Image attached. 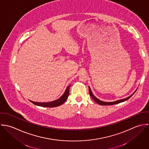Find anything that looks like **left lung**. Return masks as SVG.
Returning <instances> with one entry per match:
<instances>
[{
  "label": "left lung",
  "instance_id": "left-lung-1",
  "mask_svg": "<svg viewBox=\"0 0 149 149\" xmlns=\"http://www.w3.org/2000/svg\"><path fill=\"white\" fill-rule=\"evenodd\" d=\"M88 88H89V93H90V96L91 97V98H93V99L95 102H97L98 104H99L100 105H112V104H117V103H121V102H124L130 98L133 95L134 93H133L132 95H131L130 97H128V98H126L125 99H120V100H116V101H114V102H103L97 98L93 94L92 91H91V90L90 88V87H88Z\"/></svg>",
  "mask_w": 149,
  "mask_h": 149
}]
</instances>
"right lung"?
<instances>
[{
  "instance_id": "right-lung-1",
  "label": "right lung",
  "mask_w": 149,
  "mask_h": 149,
  "mask_svg": "<svg viewBox=\"0 0 149 149\" xmlns=\"http://www.w3.org/2000/svg\"><path fill=\"white\" fill-rule=\"evenodd\" d=\"M70 87V85L69 86L64 94L59 98V99H56L55 100L50 102H33L31 100H29L32 103H33L34 104L39 106H42V107H56L58 106L61 105L62 104H63L66 100L68 99V96L69 95V88Z\"/></svg>"
}]
</instances>
